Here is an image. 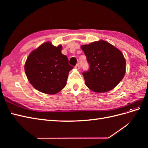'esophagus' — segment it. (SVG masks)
<instances>
[{"mask_svg":"<svg viewBox=\"0 0 148 148\" xmlns=\"http://www.w3.org/2000/svg\"><path fill=\"white\" fill-rule=\"evenodd\" d=\"M75 68L76 69H79V64L78 63L77 65H75Z\"/></svg>","mask_w":148,"mask_h":148,"instance_id":"1","label":"esophagus"}]
</instances>
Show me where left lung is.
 Masks as SVG:
<instances>
[{
	"label": "left lung",
	"mask_w": 148,
	"mask_h": 148,
	"mask_svg": "<svg viewBox=\"0 0 148 148\" xmlns=\"http://www.w3.org/2000/svg\"><path fill=\"white\" fill-rule=\"evenodd\" d=\"M89 68L83 72L85 84L96 92L110 91L124 77L126 61L117 48L105 41L82 46Z\"/></svg>",
	"instance_id": "obj_1"
}]
</instances>
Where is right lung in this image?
<instances>
[{"label": "right lung", "mask_w": 148, "mask_h": 148, "mask_svg": "<svg viewBox=\"0 0 148 148\" xmlns=\"http://www.w3.org/2000/svg\"><path fill=\"white\" fill-rule=\"evenodd\" d=\"M62 47L45 42L29 55L25 65L26 77L37 90L54 95L64 88L69 71L73 67L62 54Z\"/></svg>", "instance_id": "1"}]
</instances>
